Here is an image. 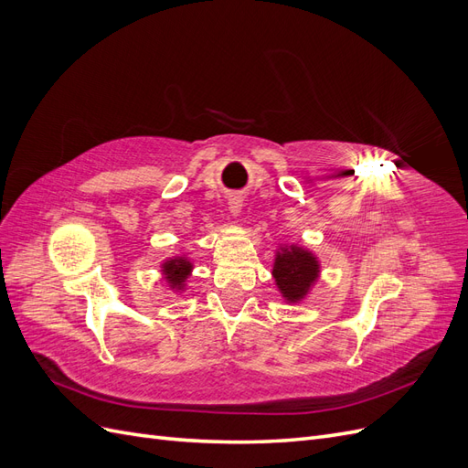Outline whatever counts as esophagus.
<instances>
[{"label":"esophagus","mask_w":468,"mask_h":468,"mask_svg":"<svg viewBox=\"0 0 468 468\" xmlns=\"http://www.w3.org/2000/svg\"><path fill=\"white\" fill-rule=\"evenodd\" d=\"M229 210H230L232 218H236V220H238L239 212H242V201H239V199H232V201L229 203Z\"/></svg>","instance_id":"34e87169"}]
</instances>
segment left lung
I'll use <instances>...</instances> for the list:
<instances>
[{
    "instance_id": "obj_1",
    "label": "left lung",
    "mask_w": 468,
    "mask_h": 468,
    "mask_svg": "<svg viewBox=\"0 0 468 468\" xmlns=\"http://www.w3.org/2000/svg\"><path fill=\"white\" fill-rule=\"evenodd\" d=\"M322 265L316 253L301 244H279L271 275L282 301L303 303L320 279Z\"/></svg>"
}]
</instances>
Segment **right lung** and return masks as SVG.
I'll list each match as a JSON object with an SVG mask.
<instances>
[{
	"mask_svg": "<svg viewBox=\"0 0 468 468\" xmlns=\"http://www.w3.org/2000/svg\"><path fill=\"white\" fill-rule=\"evenodd\" d=\"M160 271L169 291L183 292L187 287V279L193 273V261L186 256V253H176V256L165 258L160 263Z\"/></svg>",
	"mask_w": 468,
	"mask_h": 468,
	"instance_id": "right-lung-1",
	"label": "right lung"
}]
</instances>
